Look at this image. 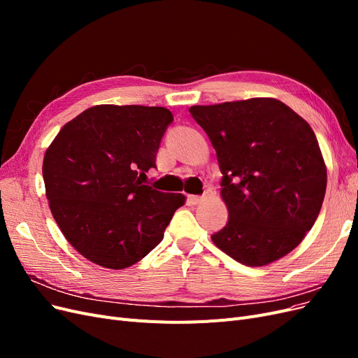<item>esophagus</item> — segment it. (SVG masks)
<instances>
[{
    "label": "esophagus",
    "instance_id": "1",
    "mask_svg": "<svg viewBox=\"0 0 358 358\" xmlns=\"http://www.w3.org/2000/svg\"><path fill=\"white\" fill-rule=\"evenodd\" d=\"M203 201V197L200 196H188V203L189 204H199Z\"/></svg>",
    "mask_w": 358,
    "mask_h": 358
}]
</instances>
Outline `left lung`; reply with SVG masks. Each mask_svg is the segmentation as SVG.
I'll list each match as a JSON object with an SVG mask.
<instances>
[{
    "label": "left lung",
    "mask_w": 358,
    "mask_h": 358,
    "mask_svg": "<svg viewBox=\"0 0 358 358\" xmlns=\"http://www.w3.org/2000/svg\"><path fill=\"white\" fill-rule=\"evenodd\" d=\"M216 150L229 222L213 243L245 266L291 252L315 224L327 170L310 125L275 99L192 106Z\"/></svg>",
    "instance_id": "1"
}]
</instances>
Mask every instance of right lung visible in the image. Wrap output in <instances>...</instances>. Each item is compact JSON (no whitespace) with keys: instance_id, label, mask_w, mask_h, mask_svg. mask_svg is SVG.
<instances>
[{"instance_id":"right-lung-1","label":"right lung","mask_w":358,"mask_h":358,"mask_svg":"<svg viewBox=\"0 0 358 358\" xmlns=\"http://www.w3.org/2000/svg\"><path fill=\"white\" fill-rule=\"evenodd\" d=\"M173 115L166 107L94 106L48 148L43 179L50 212L90 262L125 268L146 257L185 196L145 185Z\"/></svg>"}]
</instances>
